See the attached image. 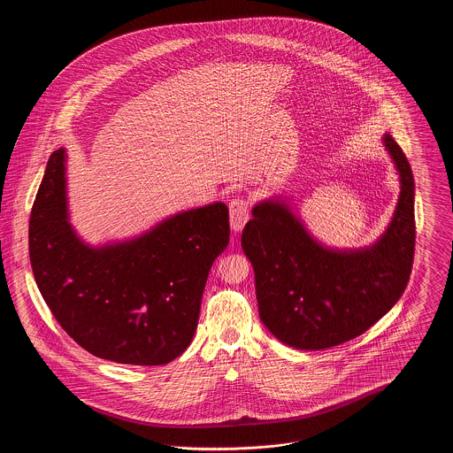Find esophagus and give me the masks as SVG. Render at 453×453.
Segmentation results:
<instances>
[{"label": "esophagus", "mask_w": 453, "mask_h": 453, "mask_svg": "<svg viewBox=\"0 0 453 453\" xmlns=\"http://www.w3.org/2000/svg\"><path fill=\"white\" fill-rule=\"evenodd\" d=\"M229 219H231V229L234 233L242 231L244 224L250 219V203L244 198H234L229 203Z\"/></svg>", "instance_id": "obj_1"}]
</instances>
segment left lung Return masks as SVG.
Returning a JSON list of instances; mask_svg holds the SVG:
<instances>
[{"label":"left lung","instance_id":"1","mask_svg":"<svg viewBox=\"0 0 453 453\" xmlns=\"http://www.w3.org/2000/svg\"><path fill=\"white\" fill-rule=\"evenodd\" d=\"M382 144L401 192L386 231L370 246L333 248L283 196L255 203L241 246L255 272L259 318L283 345L324 349L349 342L401 299L414 257V180L397 142Z\"/></svg>","mask_w":453,"mask_h":453}]
</instances>
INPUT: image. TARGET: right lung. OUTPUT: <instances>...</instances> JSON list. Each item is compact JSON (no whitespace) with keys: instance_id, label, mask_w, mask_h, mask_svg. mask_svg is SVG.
<instances>
[{"instance_id":"add662e5","label":"right lung","mask_w":453,"mask_h":453,"mask_svg":"<svg viewBox=\"0 0 453 453\" xmlns=\"http://www.w3.org/2000/svg\"><path fill=\"white\" fill-rule=\"evenodd\" d=\"M65 150L52 152L28 224L37 287L91 355L165 365L194 340L212 263L229 242L222 202L183 211L137 236L89 244L71 224Z\"/></svg>"}]
</instances>
